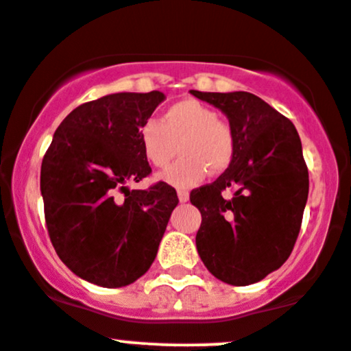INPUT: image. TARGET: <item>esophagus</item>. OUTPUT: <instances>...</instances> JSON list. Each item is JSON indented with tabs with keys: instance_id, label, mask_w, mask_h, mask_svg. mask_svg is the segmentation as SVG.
Wrapping results in <instances>:
<instances>
[{
	"instance_id": "1",
	"label": "esophagus",
	"mask_w": 351,
	"mask_h": 351,
	"mask_svg": "<svg viewBox=\"0 0 351 351\" xmlns=\"http://www.w3.org/2000/svg\"><path fill=\"white\" fill-rule=\"evenodd\" d=\"M178 198L182 204H185V202H188V198H190V193L186 190H178Z\"/></svg>"
}]
</instances>
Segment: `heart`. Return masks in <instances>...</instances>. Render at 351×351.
<instances>
[{"mask_svg": "<svg viewBox=\"0 0 351 351\" xmlns=\"http://www.w3.org/2000/svg\"><path fill=\"white\" fill-rule=\"evenodd\" d=\"M143 154L154 168H166L176 154H182L161 175L173 186L190 188L210 175H220L234 163L237 139L232 124L217 117L208 106L186 99L169 106L163 119H147L139 128Z\"/></svg>", "mask_w": 351, "mask_h": 351, "instance_id": "b5f03b06", "label": "heart"}]
</instances>
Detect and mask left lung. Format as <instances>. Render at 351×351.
<instances>
[{
  "label": "left lung",
  "mask_w": 351,
  "mask_h": 351,
  "mask_svg": "<svg viewBox=\"0 0 351 351\" xmlns=\"http://www.w3.org/2000/svg\"><path fill=\"white\" fill-rule=\"evenodd\" d=\"M191 94L225 112L237 139L230 168L190 193L202 213L197 250L220 281L254 284L286 263L300 235L309 191L300 134L250 92Z\"/></svg>",
  "instance_id": "obj_1"
}]
</instances>
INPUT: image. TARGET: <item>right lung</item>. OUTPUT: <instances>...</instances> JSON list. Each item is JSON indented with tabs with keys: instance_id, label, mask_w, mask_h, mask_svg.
<instances>
[{
	"instance_id": "right-lung-1",
	"label": "right lung",
	"mask_w": 351,
	"mask_h": 351,
	"mask_svg": "<svg viewBox=\"0 0 351 351\" xmlns=\"http://www.w3.org/2000/svg\"><path fill=\"white\" fill-rule=\"evenodd\" d=\"M163 99L160 90L119 92L80 104L43 156L40 190L55 252L73 274L97 286L141 278L178 205L176 190L165 182L126 188L149 176L139 128Z\"/></svg>"
}]
</instances>
